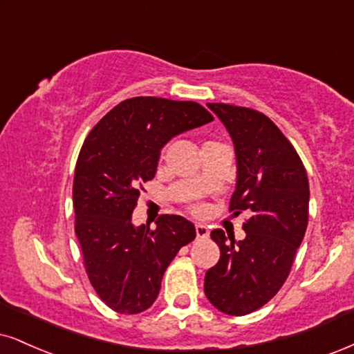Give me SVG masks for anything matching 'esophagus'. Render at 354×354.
<instances>
[{"label":"esophagus","instance_id":"34e87169","mask_svg":"<svg viewBox=\"0 0 354 354\" xmlns=\"http://www.w3.org/2000/svg\"><path fill=\"white\" fill-rule=\"evenodd\" d=\"M195 231H197V238H207L208 234H210V230L207 228V226L198 223L197 226H195Z\"/></svg>","mask_w":354,"mask_h":354}]
</instances>
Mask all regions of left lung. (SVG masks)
Instances as JSON below:
<instances>
[{
    "instance_id": "1",
    "label": "left lung",
    "mask_w": 354,
    "mask_h": 354,
    "mask_svg": "<svg viewBox=\"0 0 354 354\" xmlns=\"http://www.w3.org/2000/svg\"><path fill=\"white\" fill-rule=\"evenodd\" d=\"M230 133L236 154L231 210H251L236 241L213 230L220 261L205 274V295L226 315H248L268 304L289 276L308 223V178L297 151L263 113L208 103Z\"/></svg>"
}]
</instances>
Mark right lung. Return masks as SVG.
I'll use <instances>...</instances> for the list:
<instances>
[{
	"label": "right lung",
	"instance_id": "obj_1",
	"mask_svg": "<svg viewBox=\"0 0 354 354\" xmlns=\"http://www.w3.org/2000/svg\"><path fill=\"white\" fill-rule=\"evenodd\" d=\"M210 121L195 102L136 97L103 116L82 146L73 177L75 233L91 286L118 313L149 308L165 269L197 234L178 215H160L156 230L136 226L133 210L165 144Z\"/></svg>",
	"mask_w": 354,
	"mask_h": 354
}]
</instances>
